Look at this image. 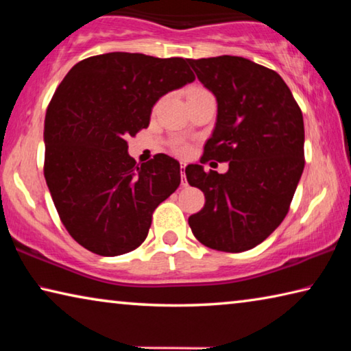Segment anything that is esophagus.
Here are the masks:
<instances>
[{"label":"esophagus","mask_w":351,"mask_h":351,"mask_svg":"<svg viewBox=\"0 0 351 351\" xmlns=\"http://www.w3.org/2000/svg\"><path fill=\"white\" fill-rule=\"evenodd\" d=\"M181 178H182V186H187V180H186V164H181Z\"/></svg>","instance_id":"1"}]
</instances>
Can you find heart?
I'll return each instance as SVG.
<instances>
[{
    "label": "heart",
    "mask_w": 351,
    "mask_h": 351,
    "mask_svg": "<svg viewBox=\"0 0 351 351\" xmlns=\"http://www.w3.org/2000/svg\"><path fill=\"white\" fill-rule=\"evenodd\" d=\"M204 93H209V91L204 90L203 86H192L189 90V97L198 96V94H204ZM173 152L176 154H187L189 153V145L187 144H182V142H175V144H173Z\"/></svg>",
    "instance_id": "1"
}]
</instances>
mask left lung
Here are the masks:
<instances>
[{"instance_id":"obj_1","label":"left lung","mask_w":351,"mask_h":351,"mask_svg":"<svg viewBox=\"0 0 351 351\" xmlns=\"http://www.w3.org/2000/svg\"><path fill=\"white\" fill-rule=\"evenodd\" d=\"M189 63L218 102L199 162H229L226 173L204 171L199 164L186 167L189 184L206 198L189 226L207 247L247 251L268 239L289 210L305 167L304 116L276 71L235 56Z\"/></svg>"}]
</instances>
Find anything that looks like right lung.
<instances>
[{
    "label": "right lung",
    "mask_w": 351,
    "mask_h": 351,
    "mask_svg": "<svg viewBox=\"0 0 351 351\" xmlns=\"http://www.w3.org/2000/svg\"><path fill=\"white\" fill-rule=\"evenodd\" d=\"M195 80L187 58L130 52L88 57L71 68L45 117V178L69 235L104 257L141 246L156 207L181 182L164 153L145 164L130 136L150 123L159 97Z\"/></svg>",
    "instance_id": "right-lung-1"
}]
</instances>
